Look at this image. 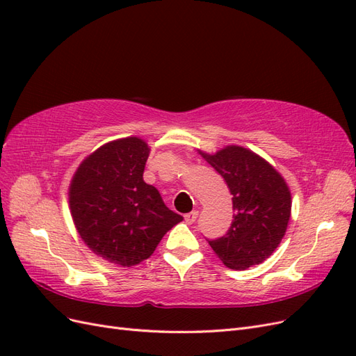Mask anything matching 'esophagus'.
Returning <instances> with one entry per match:
<instances>
[{
	"label": "esophagus",
	"mask_w": 356,
	"mask_h": 356,
	"mask_svg": "<svg viewBox=\"0 0 356 356\" xmlns=\"http://www.w3.org/2000/svg\"><path fill=\"white\" fill-rule=\"evenodd\" d=\"M197 215H199V211H191V212H188V213L184 215V220H186L187 224H193V222L196 221Z\"/></svg>",
	"instance_id": "34e87169"
}]
</instances>
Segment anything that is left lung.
Returning <instances> with one entry per match:
<instances>
[{
    "label": "left lung",
    "mask_w": 356,
    "mask_h": 356,
    "mask_svg": "<svg viewBox=\"0 0 356 356\" xmlns=\"http://www.w3.org/2000/svg\"><path fill=\"white\" fill-rule=\"evenodd\" d=\"M199 154L230 188L233 222L222 238L209 241L220 260L233 270L261 264L284 239L291 217V191L284 177L254 152L227 145Z\"/></svg>",
    "instance_id": "obj_1"
}]
</instances>
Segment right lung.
<instances>
[{"instance_id":"right-lung-1","label":"right lung","mask_w":356,"mask_h":356,"mask_svg":"<svg viewBox=\"0 0 356 356\" xmlns=\"http://www.w3.org/2000/svg\"><path fill=\"white\" fill-rule=\"evenodd\" d=\"M149 147L127 136L86 157L70 184V209L80 238L102 260L132 267L154 252L182 221L143 178Z\"/></svg>"}]
</instances>
